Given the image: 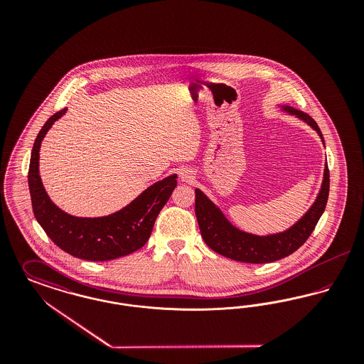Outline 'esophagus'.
Wrapping results in <instances>:
<instances>
[{
	"instance_id": "esophagus-1",
	"label": "esophagus",
	"mask_w": 364,
	"mask_h": 364,
	"mask_svg": "<svg viewBox=\"0 0 364 364\" xmlns=\"http://www.w3.org/2000/svg\"><path fill=\"white\" fill-rule=\"evenodd\" d=\"M180 177H181V180L183 181H186V183H192L193 180H195V177H193V174L188 169H186V171H183L181 173H180Z\"/></svg>"
}]
</instances>
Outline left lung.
Returning a JSON list of instances; mask_svg holds the SVG:
<instances>
[{"label": "left lung", "instance_id": "8db88e82", "mask_svg": "<svg viewBox=\"0 0 364 364\" xmlns=\"http://www.w3.org/2000/svg\"><path fill=\"white\" fill-rule=\"evenodd\" d=\"M284 110L310 124L323 141L318 124L309 114L288 106H284ZM329 187V168L326 164L322 188L315 203L291 229L277 235L255 236L239 230L200 190H195V214L203 240L217 254L244 263H269L294 254L307 242L325 211Z\"/></svg>", "mask_w": 364, "mask_h": 364}]
</instances>
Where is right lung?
Returning <instances> with one entry per match:
<instances>
[{
	"label": "right lung",
	"mask_w": 364,
	"mask_h": 364,
	"mask_svg": "<svg viewBox=\"0 0 364 364\" xmlns=\"http://www.w3.org/2000/svg\"><path fill=\"white\" fill-rule=\"evenodd\" d=\"M65 110L54 113L35 139L28 169V188L35 218L52 242L75 258L104 262L132 254L149 240L156 215L177 186V176H169L153 184L127 208L106 217L79 218L64 213L53 203L42 186L39 149L46 132Z\"/></svg>",
	"instance_id": "add662e5"
}]
</instances>
